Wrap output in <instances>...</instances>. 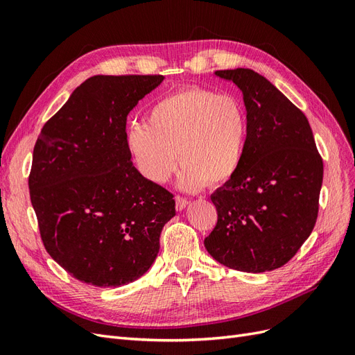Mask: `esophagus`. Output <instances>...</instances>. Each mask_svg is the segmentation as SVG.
I'll return each instance as SVG.
<instances>
[{
    "label": "esophagus",
    "mask_w": 355,
    "mask_h": 355,
    "mask_svg": "<svg viewBox=\"0 0 355 355\" xmlns=\"http://www.w3.org/2000/svg\"><path fill=\"white\" fill-rule=\"evenodd\" d=\"M175 201H176V210H184L187 206H188V200L184 198V197H175Z\"/></svg>",
    "instance_id": "obj_1"
}]
</instances>
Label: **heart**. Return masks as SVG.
Here are the masks:
<instances>
[{"mask_svg": "<svg viewBox=\"0 0 355 355\" xmlns=\"http://www.w3.org/2000/svg\"><path fill=\"white\" fill-rule=\"evenodd\" d=\"M148 124L125 133L127 151L146 180L164 184L180 157V189L196 192L235 178L247 145V116L227 94L189 87L164 96L148 112Z\"/></svg>", "mask_w": 355, "mask_h": 355, "instance_id": "obj_1", "label": "heart"}]
</instances>
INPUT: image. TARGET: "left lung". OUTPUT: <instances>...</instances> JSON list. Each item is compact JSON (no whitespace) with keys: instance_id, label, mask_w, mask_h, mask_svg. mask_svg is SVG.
<instances>
[{"instance_id":"8db88e82","label":"left lung","mask_w":355,"mask_h":355,"mask_svg":"<svg viewBox=\"0 0 355 355\" xmlns=\"http://www.w3.org/2000/svg\"><path fill=\"white\" fill-rule=\"evenodd\" d=\"M214 75L243 93L247 145L239 173L210 197L218 223L204 245L232 270L272 271L314 230L323 161L306 116L272 83L245 68Z\"/></svg>"}]
</instances>
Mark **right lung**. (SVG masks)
I'll return each instance as SVG.
<instances>
[{"label":"right lung","instance_id":"add662e5","mask_svg":"<svg viewBox=\"0 0 355 355\" xmlns=\"http://www.w3.org/2000/svg\"><path fill=\"white\" fill-rule=\"evenodd\" d=\"M163 75H94L42 127L29 194L41 240L63 270L96 287L142 277L175 216L173 194L146 180L125 146L127 115Z\"/></svg>","mask_w":355,"mask_h":355}]
</instances>
